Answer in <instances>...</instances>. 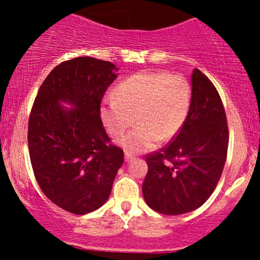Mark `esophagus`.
Returning a JSON list of instances; mask_svg holds the SVG:
<instances>
[{
	"mask_svg": "<svg viewBox=\"0 0 260 260\" xmlns=\"http://www.w3.org/2000/svg\"><path fill=\"white\" fill-rule=\"evenodd\" d=\"M124 160H126V162H129V161L133 160V155L126 153L124 154Z\"/></svg>",
	"mask_w": 260,
	"mask_h": 260,
	"instance_id": "obj_1",
	"label": "esophagus"
}]
</instances>
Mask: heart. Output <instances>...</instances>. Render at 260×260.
Wrapping results in <instances>:
<instances>
[{
    "instance_id": "obj_1",
    "label": "heart",
    "mask_w": 260,
    "mask_h": 260,
    "mask_svg": "<svg viewBox=\"0 0 260 260\" xmlns=\"http://www.w3.org/2000/svg\"><path fill=\"white\" fill-rule=\"evenodd\" d=\"M115 99L100 105V118L107 133L123 134L136 117L137 127L118 140L128 154L156 147L161 140L175 138L183 127L192 104V88L184 77L164 72H139L115 88Z\"/></svg>"
}]
</instances>
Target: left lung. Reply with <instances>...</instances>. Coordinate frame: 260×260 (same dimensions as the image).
Wrapping results in <instances>:
<instances>
[{
    "mask_svg": "<svg viewBox=\"0 0 260 260\" xmlns=\"http://www.w3.org/2000/svg\"><path fill=\"white\" fill-rule=\"evenodd\" d=\"M190 82L192 104L183 127L168 147L145 159L143 197L165 215L202 207L215 189L228 156L229 127L219 92L197 68Z\"/></svg>",
    "mask_w": 260,
    "mask_h": 260,
    "instance_id": "obj_1",
    "label": "left lung"
}]
</instances>
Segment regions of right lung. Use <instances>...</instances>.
<instances>
[{
    "mask_svg": "<svg viewBox=\"0 0 260 260\" xmlns=\"http://www.w3.org/2000/svg\"><path fill=\"white\" fill-rule=\"evenodd\" d=\"M116 71L111 62L92 57L62 62L41 84L29 117V155L39 186L77 215L105 204L123 164V150L110 144L100 118Z\"/></svg>",
    "mask_w": 260,
    "mask_h": 260,
    "instance_id": "obj_1",
    "label": "right lung"
}]
</instances>
